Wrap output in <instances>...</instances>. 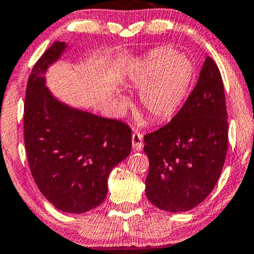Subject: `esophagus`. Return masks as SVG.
Wrapping results in <instances>:
<instances>
[{"instance_id": "34e87169", "label": "esophagus", "mask_w": 254, "mask_h": 254, "mask_svg": "<svg viewBox=\"0 0 254 254\" xmlns=\"http://www.w3.org/2000/svg\"><path fill=\"white\" fill-rule=\"evenodd\" d=\"M132 146L135 151H142V135L140 133H133L132 135Z\"/></svg>"}]
</instances>
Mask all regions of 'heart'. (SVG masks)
Masks as SVG:
<instances>
[{
	"instance_id": "obj_1",
	"label": "heart",
	"mask_w": 254,
	"mask_h": 254,
	"mask_svg": "<svg viewBox=\"0 0 254 254\" xmlns=\"http://www.w3.org/2000/svg\"><path fill=\"white\" fill-rule=\"evenodd\" d=\"M193 62L171 47H159L136 59L128 68L126 83L140 90V105L155 121L173 118L192 86ZM119 106L127 107V96H118Z\"/></svg>"
}]
</instances>
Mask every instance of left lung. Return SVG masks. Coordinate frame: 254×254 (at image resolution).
Segmentation results:
<instances>
[{
    "instance_id": "obj_1",
    "label": "left lung",
    "mask_w": 254,
    "mask_h": 254,
    "mask_svg": "<svg viewBox=\"0 0 254 254\" xmlns=\"http://www.w3.org/2000/svg\"><path fill=\"white\" fill-rule=\"evenodd\" d=\"M224 84L213 59H205L196 86L178 114L143 137L148 156L146 196L162 211L186 212L214 189L227 153Z\"/></svg>"
}]
</instances>
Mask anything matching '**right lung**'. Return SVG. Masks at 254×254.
Here are the masks:
<instances>
[{"label":"right lung","instance_id":"add662e5","mask_svg":"<svg viewBox=\"0 0 254 254\" xmlns=\"http://www.w3.org/2000/svg\"><path fill=\"white\" fill-rule=\"evenodd\" d=\"M68 45L56 41L37 60L24 101V146L31 175L45 198L65 213L98 207L108 177L132 148L124 122L71 107L46 86V73Z\"/></svg>","mask_w":254,"mask_h":254}]
</instances>
